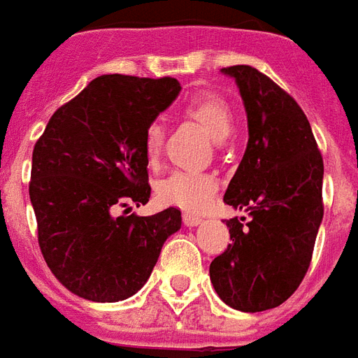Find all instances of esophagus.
<instances>
[{
    "label": "esophagus",
    "mask_w": 358,
    "mask_h": 358,
    "mask_svg": "<svg viewBox=\"0 0 358 358\" xmlns=\"http://www.w3.org/2000/svg\"><path fill=\"white\" fill-rule=\"evenodd\" d=\"M184 224H186L187 227H195L199 226V224H203V218L197 216V214H184Z\"/></svg>",
    "instance_id": "obj_1"
}]
</instances>
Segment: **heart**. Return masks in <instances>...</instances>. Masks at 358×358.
I'll use <instances>...</instances> for the list:
<instances>
[{
    "mask_svg": "<svg viewBox=\"0 0 358 358\" xmlns=\"http://www.w3.org/2000/svg\"><path fill=\"white\" fill-rule=\"evenodd\" d=\"M184 113L195 123H199L216 144H222L233 132L231 108L224 98L216 94H201L192 98L184 106ZM163 140H165L163 125L159 121L150 123L144 132V152L152 165L157 163V159L161 157ZM216 189H218V182L208 174L176 171L159 182L157 195L166 205L197 213L213 201Z\"/></svg>",
    "mask_w": 358,
    "mask_h": 358,
    "instance_id": "1",
    "label": "heart"
}]
</instances>
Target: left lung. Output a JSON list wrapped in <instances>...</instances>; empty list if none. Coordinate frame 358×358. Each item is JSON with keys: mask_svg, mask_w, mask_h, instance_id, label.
Wrapping results in <instances>:
<instances>
[{"mask_svg": "<svg viewBox=\"0 0 358 358\" xmlns=\"http://www.w3.org/2000/svg\"><path fill=\"white\" fill-rule=\"evenodd\" d=\"M248 121V144L224 201L250 220H227L231 245L210 264L220 300L258 313L300 287L322 222L324 165L306 113L252 66H229Z\"/></svg>", "mask_w": 358, "mask_h": 358, "instance_id": "1", "label": "left lung"}]
</instances>
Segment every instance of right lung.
Instances as JSON below:
<instances>
[{
    "label": "right lung",
    "instance_id": "obj_1",
    "mask_svg": "<svg viewBox=\"0 0 358 358\" xmlns=\"http://www.w3.org/2000/svg\"><path fill=\"white\" fill-rule=\"evenodd\" d=\"M180 89L172 78L100 76L52 113L34 145L30 201L41 254L58 282L83 300L134 296L182 227L174 206L129 214L152 195L145 129ZM119 208L126 214L117 217Z\"/></svg>",
    "mask_w": 358,
    "mask_h": 358
}]
</instances>
